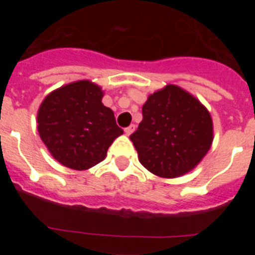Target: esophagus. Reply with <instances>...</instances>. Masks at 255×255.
<instances>
[{
  "label": "esophagus",
  "instance_id": "esophagus-1",
  "mask_svg": "<svg viewBox=\"0 0 255 255\" xmlns=\"http://www.w3.org/2000/svg\"><path fill=\"white\" fill-rule=\"evenodd\" d=\"M134 131H135V125H130L128 126V128H125V134L128 135V136H130Z\"/></svg>",
  "mask_w": 255,
  "mask_h": 255
}]
</instances>
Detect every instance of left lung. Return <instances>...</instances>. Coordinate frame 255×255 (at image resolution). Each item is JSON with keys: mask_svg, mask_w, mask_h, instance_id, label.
Masks as SVG:
<instances>
[{"mask_svg": "<svg viewBox=\"0 0 255 255\" xmlns=\"http://www.w3.org/2000/svg\"><path fill=\"white\" fill-rule=\"evenodd\" d=\"M141 112L143 120L130 140L149 172L164 179L182 176L211 149V114L185 89L167 84L148 97Z\"/></svg>", "mask_w": 255, "mask_h": 255, "instance_id": "8db88e82", "label": "left lung"}]
</instances>
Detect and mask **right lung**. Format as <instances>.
Masks as SVG:
<instances>
[{
    "label": "right lung",
    "mask_w": 255,
    "mask_h": 255,
    "mask_svg": "<svg viewBox=\"0 0 255 255\" xmlns=\"http://www.w3.org/2000/svg\"><path fill=\"white\" fill-rule=\"evenodd\" d=\"M105 92L91 80H78L51 92L37 114L38 132L52 157L65 167L84 171L106 158L124 134L114 111L102 103Z\"/></svg>",
    "instance_id": "right-lung-1"
}]
</instances>
